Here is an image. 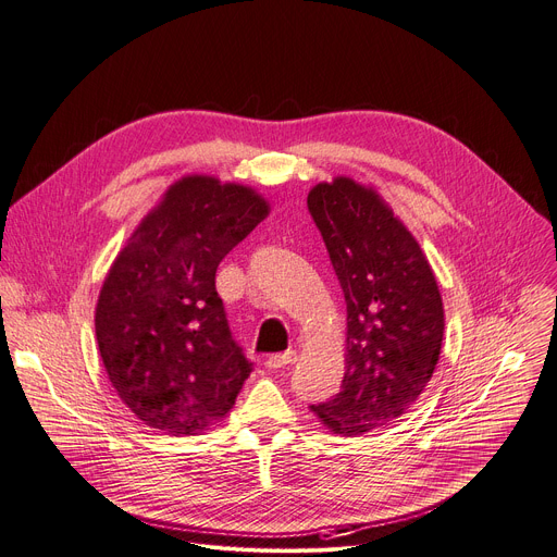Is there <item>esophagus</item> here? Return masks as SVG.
<instances>
[{"label":"esophagus","instance_id":"34e87169","mask_svg":"<svg viewBox=\"0 0 557 557\" xmlns=\"http://www.w3.org/2000/svg\"><path fill=\"white\" fill-rule=\"evenodd\" d=\"M294 362H297V352H294V350H285V352L270 355L265 364H268V369L278 371V369H285V367H289V364H294Z\"/></svg>","mask_w":557,"mask_h":557}]
</instances>
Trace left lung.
Listing matches in <instances>:
<instances>
[{
    "mask_svg": "<svg viewBox=\"0 0 557 557\" xmlns=\"http://www.w3.org/2000/svg\"><path fill=\"white\" fill-rule=\"evenodd\" d=\"M346 299L342 391L310 409L342 436L396 422L438 364L445 312L428 256L373 188L350 177L308 193Z\"/></svg>",
    "mask_w": 557,
    "mask_h": 557,
    "instance_id": "obj_1",
    "label": "left lung"
}]
</instances>
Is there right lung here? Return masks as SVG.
Here are the masks:
<instances>
[{
  "instance_id": "right-lung-1",
  "label": "right lung",
  "mask_w": 557,
  "mask_h": 557,
  "mask_svg": "<svg viewBox=\"0 0 557 557\" xmlns=\"http://www.w3.org/2000/svg\"><path fill=\"white\" fill-rule=\"evenodd\" d=\"M268 213L249 186L186 175L119 251L98 294L96 342L146 428L195 436L234 407L251 362L228 331L215 270Z\"/></svg>"
}]
</instances>
